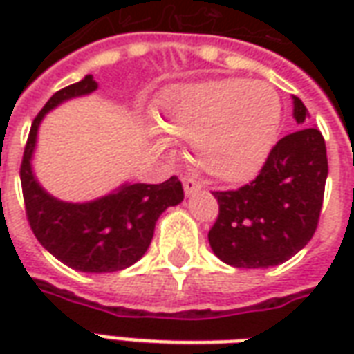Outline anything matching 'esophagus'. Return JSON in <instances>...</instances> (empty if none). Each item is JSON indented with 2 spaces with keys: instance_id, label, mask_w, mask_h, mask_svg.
Masks as SVG:
<instances>
[{
  "instance_id": "esophagus-1",
  "label": "esophagus",
  "mask_w": 354,
  "mask_h": 354,
  "mask_svg": "<svg viewBox=\"0 0 354 354\" xmlns=\"http://www.w3.org/2000/svg\"><path fill=\"white\" fill-rule=\"evenodd\" d=\"M201 182L197 180V178H193V176H185L184 178V192L187 197H192V195H195V193H199L201 192Z\"/></svg>"
}]
</instances>
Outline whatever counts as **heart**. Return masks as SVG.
<instances>
[{
  "mask_svg": "<svg viewBox=\"0 0 354 354\" xmlns=\"http://www.w3.org/2000/svg\"><path fill=\"white\" fill-rule=\"evenodd\" d=\"M281 98L269 83L223 77L170 87L159 123L193 140L195 161L222 182L252 178L266 161L281 124Z\"/></svg>",
  "mask_w": 354,
  "mask_h": 354,
  "instance_id": "1",
  "label": "heart"
}]
</instances>
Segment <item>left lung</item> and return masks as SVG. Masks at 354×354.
<instances>
[{
  "mask_svg": "<svg viewBox=\"0 0 354 354\" xmlns=\"http://www.w3.org/2000/svg\"><path fill=\"white\" fill-rule=\"evenodd\" d=\"M294 117L305 123L307 108L294 96ZM328 176L326 144L315 127L286 134L267 155L250 184L214 192L220 212L208 243L227 266H279L304 248L317 231Z\"/></svg>",
  "mask_w": 354,
  "mask_h": 354,
  "instance_id": "1",
  "label": "left lung"
}]
</instances>
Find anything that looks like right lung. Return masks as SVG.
<instances>
[{
    "mask_svg": "<svg viewBox=\"0 0 354 354\" xmlns=\"http://www.w3.org/2000/svg\"><path fill=\"white\" fill-rule=\"evenodd\" d=\"M93 75L60 88L43 106L32 123L20 165L26 218L35 239L57 260L85 273H113L131 267L146 254L155 222L169 207L184 201L176 176L162 184H124L91 203H64L37 184L32 172L37 127L60 102L96 91Z\"/></svg>",
    "mask_w": 354,
    "mask_h": 354,
    "instance_id": "obj_1",
    "label": "right lung"
}]
</instances>
